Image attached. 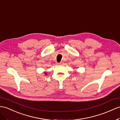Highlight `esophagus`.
I'll use <instances>...</instances> for the list:
<instances>
[{
    "mask_svg": "<svg viewBox=\"0 0 120 120\" xmlns=\"http://www.w3.org/2000/svg\"><path fill=\"white\" fill-rule=\"evenodd\" d=\"M58 65H63L64 64V62H60V63H59V64H58Z\"/></svg>",
    "mask_w": 120,
    "mask_h": 120,
    "instance_id": "34e87169",
    "label": "esophagus"
}]
</instances>
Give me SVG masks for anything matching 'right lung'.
<instances>
[{
	"instance_id": "add662e5",
	"label": "right lung",
	"mask_w": 120,
	"mask_h": 120,
	"mask_svg": "<svg viewBox=\"0 0 120 120\" xmlns=\"http://www.w3.org/2000/svg\"><path fill=\"white\" fill-rule=\"evenodd\" d=\"M44 73H45V75H47V73H46V72H44Z\"/></svg>"
}]
</instances>
